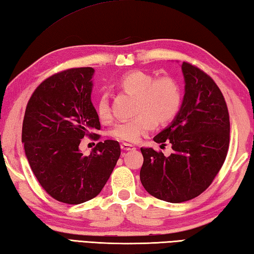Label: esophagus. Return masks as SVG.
Returning <instances> with one entry per match:
<instances>
[{"label":"esophagus","instance_id":"esophagus-1","mask_svg":"<svg viewBox=\"0 0 254 254\" xmlns=\"http://www.w3.org/2000/svg\"><path fill=\"white\" fill-rule=\"evenodd\" d=\"M121 149L123 151H134L136 147L132 144H128V143H121Z\"/></svg>","mask_w":254,"mask_h":254}]
</instances>
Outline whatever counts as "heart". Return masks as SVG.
<instances>
[{
    "mask_svg": "<svg viewBox=\"0 0 254 254\" xmlns=\"http://www.w3.org/2000/svg\"><path fill=\"white\" fill-rule=\"evenodd\" d=\"M118 89L134 96V118L118 123L111 134L119 141L137 142L142 135L154 130L158 123L170 122L177 117L182 103V93L177 81L171 77L154 80L143 71H132L120 79ZM98 115L102 122L111 120V109L107 95L99 99Z\"/></svg>",
    "mask_w": 254,
    "mask_h": 254,
    "instance_id": "b5f03b06",
    "label": "heart"
}]
</instances>
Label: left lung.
<instances>
[{
    "instance_id": "8db88e82",
    "label": "left lung",
    "mask_w": 254,
    "mask_h": 254,
    "mask_svg": "<svg viewBox=\"0 0 254 254\" xmlns=\"http://www.w3.org/2000/svg\"><path fill=\"white\" fill-rule=\"evenodd\" d=\"M184 95L177 117L158 133L156 143H171L164 156L141 147L140 180L156 199L180 203L201 194L213 181L227 158L229 112L222 93L209 75L187 62L181 64Z\"/></svg>"
}]
</instances>
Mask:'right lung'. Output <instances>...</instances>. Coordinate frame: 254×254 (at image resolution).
<instances>
[{
  "label": "right lung",
  "mask_w": 254,
  "mask_h": 254,
  "mask_svg": "<svg viewBox=\"0 0 254 254\" xmlns=\"http://www.w3.org/2000/svg\"><path fill=\"white\" fill-rule=\"evenodd\" d=\"M94 68H70L41 83L26 105L22 143L30 167L53 199L80 204L102 191L121 154L118 141L83 155L80 142L100 130L91 93Z\"/></svg>",
  "instance_id": "right-lung-1"
}]
</instances>
